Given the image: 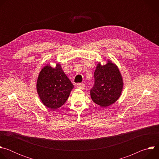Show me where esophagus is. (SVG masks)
Returning <instances> with one entry per match:
<instances>
[{"label":"esophagus","mask_w":159,"mask_h":159,"mask_svg":"<svg viewBox=\"0 0 159 159\" xmlns=\"http://www.w3.org/2000/svg\"><path fill=\"white\" fill-rule=\"evenodd\" d=\"M77 87L78 89H80L81 90H84L85 89V85L83 83H79V84H78L77 85Z\"/></svg>","instance_id":"obj_1"}]
</instances>
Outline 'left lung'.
<instances>
[{
  "label": "left lung",
  "mask_w": 159,
  "mask_h": 159,
  "mask_svg": "<svg viewBox=\"0 0 159 159\" xmlns=\"http://www.w3.org/2000/svg\"><path fill=\"white\" fill-rule=\"evenodd\" d=\"M95 83L90 90L93 102L101 107L114 104L121 96L123 80L118 66L108 59L105 65L98 62L94 72Z\"/></svg>",
  "instance_id": "8db88e82"
}]
</instances>
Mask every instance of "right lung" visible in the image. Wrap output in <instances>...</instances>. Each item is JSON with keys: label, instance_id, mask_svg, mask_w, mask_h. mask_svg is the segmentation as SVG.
I'll return each mask as SVG.
<instances>
[{"label": "right lung", "instance_id": "right-lung-1", "mask_svg": "<svg viewBox=\"0 0 159 159\" xmlns=\"http://www.w3.org/2000/svg\"><path fill=\"white\" fill-rule=\"evenodd\" d=\"M74 85L63 72L59 63L50 64L40 71L36 83L37 93L41 102L48 108L57 110L69 98Z\"/></svg>", "mask_w": 159, "mask_h": 159}]
</instances>
